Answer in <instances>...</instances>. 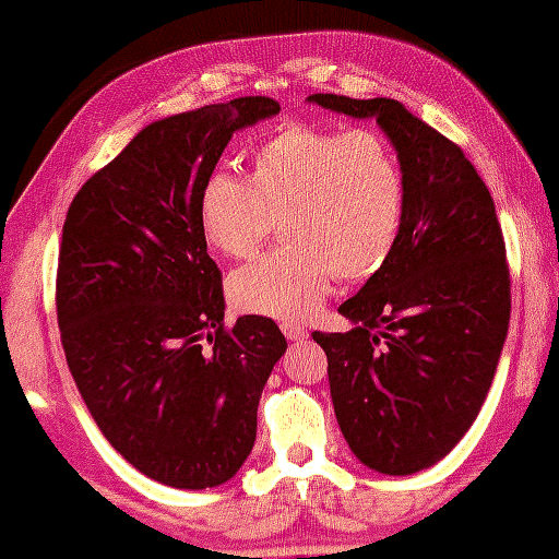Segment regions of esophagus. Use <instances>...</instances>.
I'll return each mask as SVG.
<instances>
[{"instance_id":"1","label":"esophagus","mask_w":559,"mask_h":559,"mask_svg":"<svg viewBox=\"0 0 559 559\" xmlns=\"http://www.w3.org/2000/svg\"><path fill=\"white\" fill-rule=\"evenodd\" d=\"M282 334H285L290 342H300V340H306V336H308V329L300 326V323L285 321V323H282Z\"/></svg>"}]
</instances>
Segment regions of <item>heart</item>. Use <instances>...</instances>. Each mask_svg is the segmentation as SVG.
<instances>
[{"mask_svg":"<svg viewBox=\"0 0 559 559\" xmlns=\"http://www.w3.org/2000/svg\"><path fill=\"white\" fill-rule=\"evenodd\" d=\"M404 212V168L383 134L300 121L257 144L248 178L215 170L199 197L206 243L227 259L253 257L280 223L285 246L233 272L227 293L240 311L293 323L319 311L334 277H373Z\"/></svg>","mask_w":559,"mask_h":559,"instance_id":"obj_1","label":"heart"}]
</instances>
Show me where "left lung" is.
Masks as SVG:
<instances>
[{"mask_svg":"<svg viewBox=\"0 0 559 559\" xmlns=\"http://www.w3.org/2000/svg\"><path fill=\"white\" fill-rule=\"evenodd\" d=\"M308 100L373 116L404 168L394 253L340 306L355 329L313 332L344 440L365 466L404 477L448 456L485 404L511 321L506 240L490 189L459 144L402 103Z\"/></svg>","mask_w":559,"mask_h":559,"instance_id":"obj_1","label":"left lung"}]
</instances>
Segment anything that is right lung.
Wrapping results in <instances>:
<instances>
[{
    "mask_svg": "<svg viewBox=\"0 0 559 559\" xmlns=\"http://www.w3.org/2000/svg\"><path fill=\"white\" fill-rule=\"evenodd\" d=\"M280 114L248 95L150 123L69 204L57 269L67 365L134 469L178 490L236 474L287 342L264 316L225 326L199 197L230 136Z\"/></svg>",
    "mask_w": 559,
    "mask_h": 559,
    "instance_id": "obj_1",
    "label": "right lung"
}]
</instances>
